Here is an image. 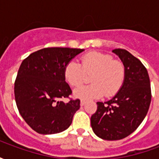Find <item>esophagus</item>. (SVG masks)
Returning <instances> with one entry per match:
<instances>
[{"instance_id": "34e87169", "label": "esophagus", "mask_w": 159, "mask_h": 159, "mask_svg": "<svg viewBox=\"0 0 159 159\" xmlns=\"http://www.w3.org/2000/svg\"><path fill=\"white\" fill-rule=\"evenodd\" d=\"M85 100H81V102H80V104H81V106H84V104H85Z\"/></svg>"}]
</instances>
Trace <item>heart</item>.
Segmentation results:
<instances>
[{
	"label": "heart",
	"instance_id": "obj_1",
	"mask_svg": "<svg viewBox=\"0 0 159 159\" xmlns=\"http://www.w3.org/2000/svg\"><path fill=\"white\" fill-rule=\"evenodd\" d=\"M89 86L77 88L74 95L81 99L110 97L117 93L125 77V67L119 60L100 52H91L83 55L81 63L70 60L64 70L66 82L71 87H78L90 76Z\"/></svg>",
	"mask_w": 159,
	"mask_h": 159
}]
</instances>
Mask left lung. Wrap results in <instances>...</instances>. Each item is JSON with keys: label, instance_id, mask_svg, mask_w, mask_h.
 I'll return each instance as SVG.
<instances>
[{"label": "left lung", "instance_id": "8db88e82", "mask_svg": "<svg viewBox=\"0 0 159 159\" xmlns=\"http://www.w3.org/2000/svg\"><path fill=\"white\" fill-rule=\"evenodd\" d=\"M125 67V77L119 91L107 102H97L91 127L103 140L125 138L136 129L147 116L152 99L148 72L143 64L125 49L112 50Z\"/></svg>", "mask_w": 159, "mask_h": 159}]
</instances>
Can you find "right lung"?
I'll list each match as a JSON object with an SVG mask.
<instances>
[{
	"label": "right lung",
	"instance_id": "add662e5",
	"mask_svg": "<svg viewBox=\"0 0 159 159\" xmlns=\"http://www.w3.org/2000/svg\"><path fill=\"white\" fill-rule=\"evenodd\" d=\"M83 49L46 48L23 60L14 83L17 107L33 130L42 134L60 133L72 123L80 108V100L65 103L71 89L66 82L67 63Z\"/></svg>",
	"mask_w": 159,
	"mask_h": 159
}]
</instances>
